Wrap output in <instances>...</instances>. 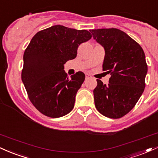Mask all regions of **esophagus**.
Returning <instances> with one entry per match:
<instances>
[{
    "instance_id": "esophagus-1",
    "label": "esophagus",
    "mask_w": 158,
    "mask_h": 158,
    "mask_svg": "<svg viewBox=\"0 0 158 158\" xmlns=\"http://www.w3.org/2000/svg\"><path fill=\"white\" fill-rule=\"evenodd\" d=\"M85 75H86V79L91 78V77H92V76L90 75V74H85Z\"/></svg>"
}]
</instances>
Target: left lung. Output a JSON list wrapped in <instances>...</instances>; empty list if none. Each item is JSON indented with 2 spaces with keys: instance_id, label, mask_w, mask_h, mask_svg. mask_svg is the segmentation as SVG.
<instances>
[{
  "instance_id": "1",
  "label": "left lung",
  "mask_w": 158,
  "mask_h": 158,
  "mask_svg": "<svg viewBox=\"0 0 158 158\" xmlns=\"http://www.w3.org/2000/svg\"><path fill=\"white\" fill-rule=\"evenodd\" d=\"M90 32L105 50L103 70L111 74L107 85L97 79L93 90L95 107L106 117L121 118L134 108L144 91L148 72L144 51L131 37L116 28Z\"/></svg>"
}]
</instances>
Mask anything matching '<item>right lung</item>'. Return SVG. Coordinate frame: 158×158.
<instances>
[{
  "instance_id": "add662e5",
  "label": "right lung",
  "mask_w": 158,
  "mask_h": 158,
  "mask_svg": "<svg viewBox=\"0 0 158 158\" xmlns=\"http://www.w3.org/2000/svg\"><path fill=\"white\" fill-rule=\"evenodd\" d=\"M91 38L88 31L63 25L46 28L32 38L24 53L22 80L30 101L45 116L59 118L74 108L85 74L78 72L69 78L63 65Z\"/></svg>"
}]
</instances>
